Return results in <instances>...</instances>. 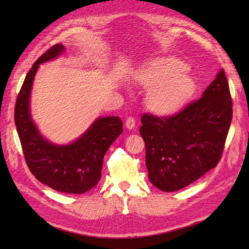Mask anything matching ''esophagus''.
<instances>
[{"instance_id": "esophagus-1", "label": "esophagus", "mask_w": 249, "mask_h": 249, "mask_svg": "<svg viewBox=\"0 0 249 249\" xmlns=\"http://www.w3.org/2000/svg\"><path fill=\"white\" fill-rule=\"evenodd\" d=\"M125 125H126V127H127L128 129H134L135 126H136V121H135V119L131 118V116H129V118L126 119Z\"/></svg>"}]
</instances>
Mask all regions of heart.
Here are the masks:
<instances>
[{
    "instance_id": "b5f03b06",
    "label": "heart",
    "mask_w": 249,
    "mask_h": 249,
    "mask_svg": "<svg viewBox=\"0 0 249 249\" xmlns=\"http://www.w3.org/2000/svg\"><path fill=\"white\" fill-rule=\"evenodd\" d=\"M188 65L167 56L150 62L138 71L136 79L149 89L146 105L153 113L170 116L179 112L196 93V82L186 72Z\"/></svg>"
}]
</instances>
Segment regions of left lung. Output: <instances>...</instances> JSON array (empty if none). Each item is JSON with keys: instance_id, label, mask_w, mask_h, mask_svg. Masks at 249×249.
<instances>
[{"instance_id": "1", "label": "left lung", "mask_w": 249, "mask_h": 249, "mask_svg": "<svg viewBox=\"0 0 249 249\" xmlns=\"http://www.w3.org/2000/svg\"><path fill=\"white\" fill-rule=\"evenodd\" d=\"M232 120V100L224 70L202 97L169 118L143 114L139 131L145 143L150 182L162 192L186 187L215 168Z\"/></svg>"}]
</instances>
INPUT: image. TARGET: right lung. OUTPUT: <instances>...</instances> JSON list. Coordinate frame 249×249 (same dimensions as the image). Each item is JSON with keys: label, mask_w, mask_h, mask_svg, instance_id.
<instances>
[{"label": "right lung", "mask_w": 249, "mask_h": 249, "mask_svg": "<svg viewBox=\"0 0 249 249\" xmlns=\"http://www.w3.org/2000/svg\"><path fill=\"white\" fill-rule=\"evenodd\" d=\"M65 51L56 44L37 60L26 75L15 107V124L30 171L39 182L57 192L83 194L102 178L106 152L123 131L119 116H102L75 141L56 144L39 133L32 119L30 98L39 65L59 57Z\"/></svg>", "instance_id": "add662e5"}]
</instances>
